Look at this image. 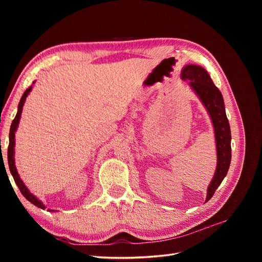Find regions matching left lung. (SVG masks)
Wrapping results in <instances>:
<instances>
[{"instance_id":"obj_1","label":"left lung","mask_w":262,"mask_h":262,"mask_svg":"<svg viewBox=\"0 0 262 262\" xmlns=\"http://www.w3.org/2000/svg\"><path fill=\"white\" fill-rule=\"evenodd\" d=\"M181 78L188 82L190 89L195 93L207 109L214 129L217 162L215 172L207 190V202L227 175L232 158L231 128L225 113L223 96L214 85L208 71L200 66L187 64L181 70Z\"/></svg>"}]
</instances>
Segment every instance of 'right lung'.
<instances>
[{
  "mask_svg": "<svg viewBox=\"0 0 262 262\" xmlns=\"http://www.w3.org/2000/svg\"><path fill=\"white\" fill-rule=\"evenodd\" d=\"M34 84H35V82H33V85ZM33 85H31L29 89H27L25 91V93L23 94V96H21V98L19 100V104H18L17 114H16V116H15L14 120H13V122L11 124V129H10V144H9V149H7V163H9L10 171H11L12 176H13V178L15 180V184H16L17 187L19 188L21 194L25 196L30 203H33L34 205H36V207L45 210L46 209V205L40 200L37 199L36 195H34L33 193L29 191V189L26 187V185L24 184V181L20 179L19 173H18V171L16 169V166H15V158H14V155H15V150H14V147H15V132H16V130H17V126H18V123H19V119H20V116H21L24 104H25V100H26V97L28 96V94L30 93L31 90H33ZM48 211L49 212H54V210H48Z\"/></svg>",
  "mask_w": 262,
  "mask_h": 262,
  "instance_id": "add662e5",
  "label": "right lung"
}]
</instances>
